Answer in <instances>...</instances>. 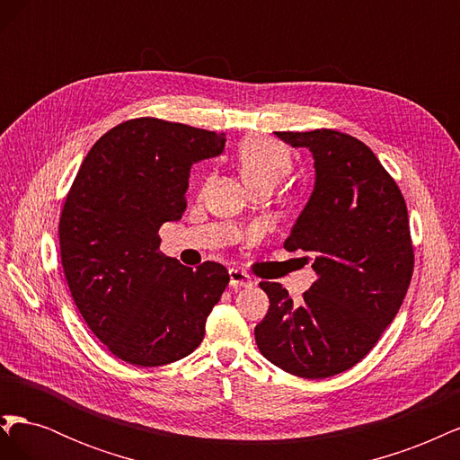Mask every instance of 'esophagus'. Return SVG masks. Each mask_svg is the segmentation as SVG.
Wrapping results in <instances>:
<instances>
[{
	"label": "esophagus",
	"instance_id": "obj_1",
	"mask_svg": "<svg viewBox=\"0 0 460 460\" xmlns=\"http://www.w3.org/2000/svg\"><path fill=\"white\" fill-rule=\"evenodd\" d=\"M228 274H230V288L232 289H240V288L252 286V276H249L247 272H243L240 269H230Z\"/></svg>",
	"mask_w": 460,
	"mask_h": 460
}]
</instances>
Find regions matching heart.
Returning <instances> with one entry per match:
<instances>
[{"label": "heart", "instance_id": "1", "mask_svg": "<svg viewBox=\"0 0 460 460\" xmlns=\"http://www.w3.org/2000/svg\"><path fill=\"white\" fill-rule=\"evenodd\" d=\"M240 172L249 188L276 186L294 169L289 149L267 136H247L235 151Z\"/></svg>", "mask_w": 460, "mask_h": 460}]
</instances>
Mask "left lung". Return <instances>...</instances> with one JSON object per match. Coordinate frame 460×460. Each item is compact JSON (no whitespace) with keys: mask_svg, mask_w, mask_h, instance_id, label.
Segmentation results:
<instances>
[{"mask_svg":"<svg viewBox=\"0 0 460 460\" xmlns=\"http://www.w3.org/2000/svg\"><path fill=\"white\" fill-rule=\"evenodd\" d=\"M276 136L314 159L313 196L284 247L313 255L316 282L296 303L282 284L261 282L270 305L255 341L278 368L330 378L370 353L407 296L414 269L407 203L357 137L328 128Z\"/></svg>","mask_w":460,"mask_h":460,"instance_id":"8db88e82","label":"left lung"}]
</instances>
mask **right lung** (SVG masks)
Wrapping results in <instances>:
<instances>
[{"instance_id":"1","label":"right lung","mask_w":460,"mask_h":460,"mask_svg":"<svg viewBox=\"0 0 460 460\" xmlns=\"http://www.w3.org/2000/svg\"><path fill=\"white\" fill-rule=\"evenodd\" d=\"M225 132L142 117L105 132L82 161L59 218L61 264L76 307L109 353L136 367L198 349L230 276L159 252L182 218L190 169L225 149Z\"/></svg>"}]
</instances>
